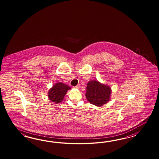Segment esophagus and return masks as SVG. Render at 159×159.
<instances>
[{
	"mask_svg": "<svg viewBox=\"0 0 159 159\" xmlns=\"http://www.w3.org/2000/svg\"><path fill=\"white\" fill-rule=\"evenodd\" d=\"M74 88H75V89H79V88H80V85H77L75 86Z\"/></svg>",
	"mask_w": 159,
	"mask_h": 159,
	"instance_id": "1",
	"label": "esophagus"
}]
</instances>
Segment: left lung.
I'll use <instances>...</instances> for the list:
<instances>
[{"mask_svg": "<svg viewBox=\"0 0 159 159\" xmlns=\"http://www.w3.org/2000/svg\"><path fill=\"white\" fill-rule=\"evenodd\" d=\"M111 89L98 81H90L86 86V98L90 104L98 107L103 106L110 100Z\"/></svg>", "mask_w": 159, "mask_h": 159, "instance_id": "obj_1", "label": "left lung"}]
</instances>
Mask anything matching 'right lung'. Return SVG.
Returning <instances> with one entry per match:
<instances>
[{
    "mask_svg": "<svg viewBox=\"0 0 159 159\" xmlns=\"http://www.w3.org/2000/svg\"><path fill=\"white\" fill-rule=\"evenodd\" d=\"M71 89L69 86L63 83L58 82L55 84L48 91V96L49 100L57 104L63 100L67 90Z\"/></svg>",
    "mask_w": 159,
    "mask_h": 159,
    "instance_id": "1",
    "label": "right lung"
}]
</instances>
